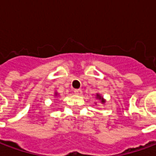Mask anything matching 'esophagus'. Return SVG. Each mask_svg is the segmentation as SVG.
Returning a JSON list of instances; mask_svg holds the SVG:
<instances>
[{
	"label": "esophagus",
	"mask_w": 156,
	"mask_h": 156,
	"mask_svg": "<svg viewBox=\"0 0 156 156\" xmlns=\"http://www.w3.org/2000/svg\"><path fill=\"white\" fill-rule=\"evenodd\" d=\"M74 94H77V95H81L82 94V93H83V91H82L81 89H74Z\"/></svg>",
	"instance_id": "obj_1"
}]
</instances>
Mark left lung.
<instances>
[{"label": "left lung", "mask_w": 156, "mask_h": 156, "mask_svg": "<svg viewBox=\"0 0 156 156\" xmlns=\"http://www.w3.org/2000/svg\"><path fill=\"white\" fill-rule=\"evenodd\" d=\"M97 97H98V98H99V99H101L102 100V102H103V103H105V100H104V99H103V98H101V97H100V96H99V95H97Z\"/></svg>", "instance_id": "1"}]
</instances>
